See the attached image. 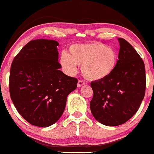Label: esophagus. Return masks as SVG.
<instances>
[{
    "instance_id": "1",
    "label": "esophagus",
    "mask_w": 154,
    "mask_h": 154,
    "mask_svg": "<svg viewBox=\"0 0 154 154\" xmlns=\"http://www.w3.org/2000/svg\"><path fill=\"white\" fill-rule=\"evenodd\" d=\"M85 82L82 81V80H79V81H78V83H77V86L78 87H81V86H83V85H85Z\"/></svg>"
}]
</instances>
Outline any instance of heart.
<instances>
[{"label":"heart","mask_w":154,"mask_h":154,"mask_svg":"<svg viewBox=\"0 0 154 154\" xmlns=\"http://www.w3.org/2000/svg\"><path fill=\"white\" fill-rule=\"evenodd\" d=\"M118 54L113 48L102 43L76 44L70 46L68 54L63 53L60 64L69 74L76 71V65L81 66L83 76L91 81L107 79L118 64Z\"/></svg>","instance_id":"1"}]
</instances>
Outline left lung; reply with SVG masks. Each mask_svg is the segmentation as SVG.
Masks as SVG:
<instances>
[{
    "instance_id": "left-lung-1",
    "label": "left lung",
    "mask_w": 154,
    "mask_h": 154,
    "mask_svg": "<svg viewBox=\"0 0 154 154\" xmlns=\"http://www.w3.org/2000/svg\"><path fill=\"white\" fill-rule=\"evenodd\" d=\"M120 50L115 71L107 79L90 83L93 97L90 110L97 121L117 126L130 120L140 108L146 90L142 59L123 38H119Z\"/></svg>"
}]
</instances>
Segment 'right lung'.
I'll use <instances>...</instances> for the list:
<instances>
[{
  "mask_svg": "<svg viewBox=\"0 0 154 154\" xmlns=\"http://www.w3.org/2000/svg\"><path fill=\"white\" fill-rule=\"evenodd\" d=\"M53 40L29 41L14 57L10 68L9 89L19 113L31 125L48 127L62 116L69 93L78 80L59 70Z\"/></svg>",
  "mask_w": 154,
  "mask_h": 154,
  "instance_id": "right-lung-1",
  "label": "right lung"
}]
</instances>
